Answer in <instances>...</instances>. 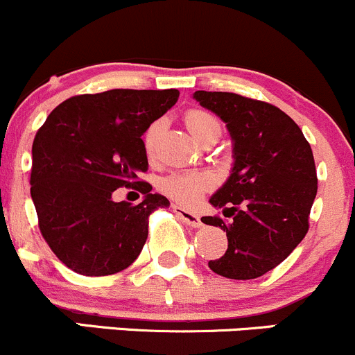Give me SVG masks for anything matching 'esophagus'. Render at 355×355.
<instances>
[{"instance_id": "1", "label": "esophagus", "mask_w": 355, "mask_h": 355, "mask_svg": "<svg viewBox=\"0 0 355 355\" xmlns=\"http://www.w3.org/2000/svg\"><path fill=\"white\" fill-rule=\"evenodd\" d=\"M173 212L178 216V218L182 219V221L187 223L189 226H192V227H200V226H202V221H200L199 216L193 214V212L187 211V209H184L182 206H178V204H173Z\"/></svg>"}]
</instances>
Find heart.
Segmentation results:
<instances>
[{
	"label": "heart",
	"instance_id": "b5f03b06",
	"mask_svg": "<svg viewBox=\"0 0 355 355\" xmlns=\"http://www.w3.org/2000/svg\"><path fill=\"white\" fill-rule=\"evenodd\" d=\"M185 124L192 136L197 141L207 134L209 130L219 128V122L216 121V117H212L211 114L202 110H190L185 115ZM163 122L156 121L149 125L146 132H144V149H146L148 155H153L156 146V141H158L159 134H162ZM211 185V178L207 175L202 173H173L168 175L159 184L163 193H166L171 199L178 200L182 204H192L199 199L200 193Z\"/></svg>",
	"mask_w": 355,
	"mask_h": 355
}]
</instances>
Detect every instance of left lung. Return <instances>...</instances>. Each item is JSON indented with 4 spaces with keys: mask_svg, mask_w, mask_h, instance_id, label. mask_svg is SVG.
<instances>
[{
    "mask_svg": "<svg viewBox=\"0 0 355 355\" xmlns=\"http://www.w3.org/2000/svg\"><path fill=\"white\" fill-rule=\"evenodd\" d=\"M193 98L226 124L233 168L209 199L231 218L202 223L226 231L227 250L209 268L227 279H255L277 267L308 233L318 190L315 159L296 122L277 107L227 92H199Z\"/></svg>",
    "mask_w": 355,
    "mask_h": 355,
    "instance_id": "1",
    "label": "left lung"
}]
</instances>
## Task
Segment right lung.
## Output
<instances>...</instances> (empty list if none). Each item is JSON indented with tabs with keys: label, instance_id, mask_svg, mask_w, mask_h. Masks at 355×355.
<instances>
[{
	"label": "right lung",
	"instance_id": "1",
	"mask_svg": "<svg viewBox=\"0 0 355 355\" xmlns=\"http://www.w3.org/2000/svg\"><path fill=\"white\" fill-rule=\"evenodd\" d=\"M178 89H109L78 95L51 112L32 144L30 196L44 240L81 275L128 268L148 238V218L170 206L151 185L143 134L177 103ZM132 187L145 199L115 203L113 192Z\"/></svg>",
	"mask_w": 355,
	"mask_h": 355
}]
</instances>
